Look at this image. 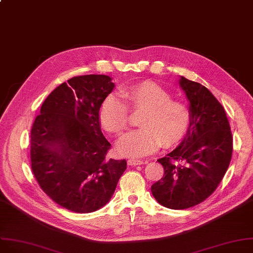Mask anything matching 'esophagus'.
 <instances>
[{"label": "esophagus", "mask_w": 253, "mask_h": 253, "mask_svg": "<svg viewBox=\"0 0 253 253\" xmlns=\"http://www.w3.org/2000/svg\"><path fill=\"white\" fill-rule=\"evenodd\" d=\"M143 164H146V162L139 161V160H129L128 161V165L132 166V167H135V166H138V165H143Z\"/></svg>", "instance_id": "obj_1"}]
</instances>
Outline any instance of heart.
<instances>
[{
  "mask_svg": "<svg viewBox=\"0 0 253 253\" xmlns=\"http://www.w3.org/2000/svg\"><path fill=\"white\" fill-rule=\"evenodd\" d=\"M171 97L158 83L143 81L124 88L121 96L110 93L104 98L99 107V121L117 136L128 127V107L134 112H142L137 122L140 128L129 132L118 142V153L139 159L153 154L161 144L172 147L183 139L189 128L190 112L184 103Z\"/></svg>",
  "mask_w": 253,
  "mask_h": 253,
  "instance_id": "1",
  "label": "heart"
}]
</instances>
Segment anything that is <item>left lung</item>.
Wrapping results in <instances>:
<instances>
[{
    "mask_svg": "<svg viewBox=\"0 0 253 253\" xmlns=\"http://www.w3.org/2000/svg\"><path fill=\"white\" fill-rule=\"evenodd\" d=\"M189 100L190 124L183 141L159 159L164 176L151 186L158 203L185 210L203 203L221 183L231 162L233 137L223 106L200 83L181 76Z\"/></svg>",
    "mask_w": 253,
    "mask_h": 253,
    "instance_id": "8db88e82",
    "label": "left lung"
}]
</instances>
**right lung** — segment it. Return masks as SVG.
<instances>
[{"mask_svg":"<svg viewBox=\"0 0 253 253\" xmlns=\"http://www.w3.org/2000/svg\"><path fill=\"white\" fill-rule=\"evenodd\" d=\"M115 86L110 76L82 75L48 94L30 133L31 169L40 187L74 212L108 204L127 168L107 159L111 143L100 130L99 107Z\"/></svg>","mask_w":253,"mask_h":253,"instance_id":"obj_1","label":"right lung"}]
</instances>
